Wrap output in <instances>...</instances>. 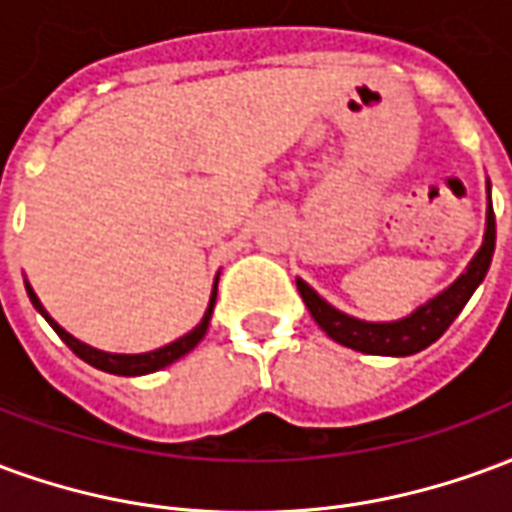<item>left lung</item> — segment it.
Masks as SVG:
<instances>
[{"label": "left lung", "mask_w": 512, "mask_h": 512, "mask_svg": "<svg viewBox=\"0 0 512 512\" xmlns=\"http://www.w3.org/2000/svg\"><path fill=\"white\" fill-rule=\"evenodd\" d=\"M494 246L496 219L494 208L488 205V222H485L483 246H480V252L474 255L469 268H466L461 277L455 279L444 293H439L436 299H430L425 307H419L417 312H411L403 321H356L351 315L334 310L332 304H326L307 282H301L299 279L296 285H299L301 299L307 304V310H310V315L315 318V323L332 337L334 343L373 356H411L417 354V351H422V348H428L430 343H436L441 334L450 329V323L458 318V312L466 307V301L472 299V293L477 290V285H480L485 279V274H488L491 257H494Z\"/></svg>", "instance_id": "left-lung-1"}]
</instances>
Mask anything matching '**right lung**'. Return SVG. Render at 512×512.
<instances>
[{
    "label": "right lung",
    "instance_id": "add662e5",
    "mask_svg": "<svg viewBox=\"0 0 512 512\" xmlns=\"http://www.w3.org/2000/svg\"><path fill=\"white\" fill-rule=\"evenodd\" d=\"M27 293H29V301L35 304V310L49 321L51 329L60 334V340L71 348L73 354L79 356V359H84L87 365L98 367V370H104V373H115V376H145V373H156V370H161V367L172 365V362H178L180 356H186L189 351H194V345L200 343L202 337H205V332H208L213 304H216V285H213V296H211V304H208V310H205V318H202L200 326H197V329H191L186 337H180V340H175V343L158 348V351H150V354H106V351H95V348H90V345L79 343L76 337H71V334L62 329L60 323L51 321L49 312L43 310V304L38 301V296H35L32 288H29V282H27Z\"/></svg>",
    "mask_w": 512,
    "mask_h": 512
}]
</instances>
